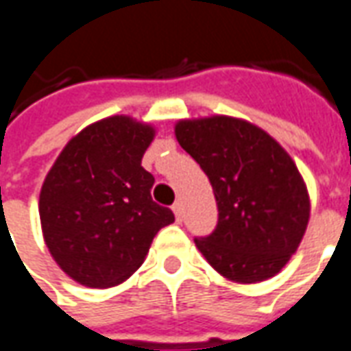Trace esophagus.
<instances>
[{
    "label": "esophagus",
    "mask_w": 351,
    "mask_h": 351,
    "mask_svg": "<svg viewBox=\"0 0 351 351\" xmlns=\"http://www.w3.org/2000/svg\"><path fill=\"white\" fill-rule=\"evenodd\" d=\"M171 210H173V214H176V219H178V221H183V204H181L180 200L171 206Z\"/></svg>",
    "instance_id": "obj_1"
}]
</instances>
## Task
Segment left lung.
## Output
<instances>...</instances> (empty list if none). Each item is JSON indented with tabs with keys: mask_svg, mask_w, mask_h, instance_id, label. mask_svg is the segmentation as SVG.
Here are the masks:
<instances>
[{
	"mask_svg": "<svg viewBox=\"0 0 351 351\" xmlns=\"http://www.w3.org/2000/svg\"><path fill=\"white\" fill-rule=\"evenodd\" d=\"M178 143L199 162L217 202L212 235L195 239L227 281L271 279L291 260L309 221V195L289 152L262 128L233 116L180 120Z\"/></svg>",
	"mask_w": 351,
	"mask_h": 351,
	"instance_id": "1",
	"label": "left lung"
}]
</instances>
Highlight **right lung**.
<instances>
[{"instance_id": "1", "label": "right lung", "mask_w": 351, "mask_h": 351, "mask_svg": "<svg viewBox=\"0 0 351 351\" xmlns=\"http://www.w3.org/2000/svg\"><path fill=\"white\" fill-rule=\"evenodd\" d=\"M151 124L125 114L103 118L70 139L40 193L43 241L62 271L89 289L130 279L170 208L151 197L154 178L141 166Z\"/></svg>"}]
</instances>
